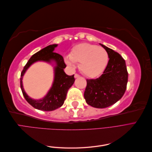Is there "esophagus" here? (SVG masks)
Masks as SVG:
<instances>
[{
  "mask_svg": "<svg viewBox=\"0 0 152 152\" xmlns=\"http://www.w3.org/2000/svg\"><path fill=\"white\" fill-rule=\"evenodd\" d=\"M74 77H75V78H79L80 77V75L79 74H77V73H76V74H75Z\"/></svg>",
  "mask_w": 152,
  "mask_h": 152,
  "instance_id": "obj_1",
  "label": "esophagus"
}]
</instances>
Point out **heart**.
<instances>
[{"label": "heart", "instance_id": "heart-1", "mask_svg": "<svg viewBox=\"0 0 152 152\" xmlns=\"http://www.w3.org/2000/svg\"><path fill=\"white\" fill-rule=\"evenodd\" d=\"M108 55L104 48L88 43L80 44L72 49L70 56L65 58L69 65L80 63L79 68L84 75L88 77H97L107 65Z\"/></svg>", "mask_w": 152, "mask_h": 152}]
</instances>
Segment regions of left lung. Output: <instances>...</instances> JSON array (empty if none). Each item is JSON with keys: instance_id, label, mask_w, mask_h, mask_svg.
I'll use <instances>...</instances> for the list:
<instances>
[{"instance_id": "8db88e82", "label": "left lung", "mask_w": 152, "mask_h": 152, "mask_svg": "<svg viewBox=\"0 0 152 152\" xmlns=\"http://www.w3.org/2000/svg\"><path fill=\"white\" fill-rule=\"evenodd\" d=\"M109 61L103 74L96 79H87L84 92L86 103L91 107L104 108L117 102L127 88L128 72L126 61L118 53L105 45Z\"/></svg>"}]
</instances>
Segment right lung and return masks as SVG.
Wrapping results in <instances>:
<instances>
[{"mask_svg": "<svg viewBox=\"0 0 152 152\" xmlns=\"http://www.w3.org/2000/svg\"><path fill=\"white\" fill-rule=\"evenodd\" d=\"M57 44L49 45L34 54L27 62L21 73L20 87L23 95L26 102L32 107L42 111H53L61 107L66 99L68 89L75 81L74 75L69 76L64 72V68L66 65L63 56L53 52L54 48L57 47ZM37 61H44L49 62L51 61H54L57 63V66L55 68V80L52 87L44 99L35 100L31 99L26 94L22 88V79L27 69L31 64Z\"/></svg>", "mask_w": 152, "mask_h": 152, "instance_id": "add662e5", "label": "right lung"}]
</instances>
